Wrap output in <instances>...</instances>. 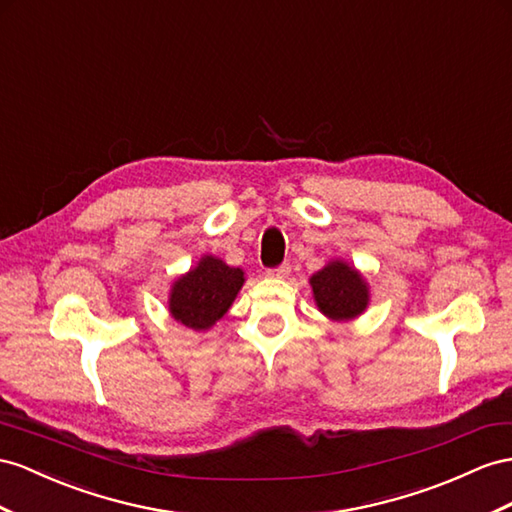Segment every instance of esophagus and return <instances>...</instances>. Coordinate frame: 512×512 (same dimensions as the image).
Wrapping results in <instances>:
<instances>
[{
  "mask_svg": "<svg viewBox=\"0 0 512 512\" xmlns=\"http://www.w3.org/2000/svg\"><path fill=\"white\" fill-rule=\"evenodd\" d=\"M290 264H281V266H277V268H270L268 270V274H270V277H277V279H285L287 277V274H290Z\"/></svg>",
  "mask_w": 512,
  "mask_h": 512,
  "instance_id": "obj_1",
  "label": "esophagus"
}]
</instances>
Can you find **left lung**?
Instances as JSON below:
<instances>
[{
    "mask_svg": "<svg viewBox=\"0 0 512 512\" xmlns=\"http://www.w3.org/2000/svg\"><path fill=\"white\" fill-rule=\"evenodd\" d=\"M313 298L324 316L333 320H350L368 307V285L361 274L344 261H331L311 277Z\"/></svg>",
    "mask_w": 512,
    "mask_h": 512,
    "instance_id": "left-lung-1",
    "label": "left lung"
}]
</instances>
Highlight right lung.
<instances>
[{
    "label": "right lung",
    "mask_w": 512,
    "mask_h": 512,
    "mask_svg": "<svg viewBox=\"0 0 512 512\" xmlns=\"http://www.w3.org/2000/svg\"><path fill=\"white\" fill-rule=\"evenodd\" d=\"M244 283L240 268L227 266L222 259L207 255L186 277L175 281L170 292V313L194 331H205L225 316Z\"/></svg>",
    "instance_id": "obj_1"
}]
</instances>
